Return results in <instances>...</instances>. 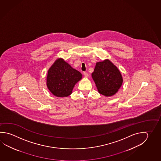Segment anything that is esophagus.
Returning <instances> with one entry per match:
<instances>
[{
    "mask_svg": "<svg viewBox=\"0 0 161 161\" xmlns=\"http://www.w3.org/2000/svg\"><path fill=\"white\" fill-rule=\"evenodd\" d=\"M83 74H84V76H85V77H86V78H88V76H89V74H88L87 73L84 72V73H83Z\"/></svg>",
    "mask_w": 161,
    "mask_h": 161,
    "instance_id": "obj_1",
    "label": "esophagus"
}]
</instances>
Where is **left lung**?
I'll return each mask as SVG.
<instances>
[{
  "label": "left lung",
  "instance_id": "obj_1",
  "mask_svg": "<svg viewBox=\"0 0 161 161\" xmlns=\"http://www.w3.org/2000/svg\"><path fill=\"white\" fill-rule=\"evenodd\" d=\"M91 75L97 91L105 97L114 95L123 84L120 70L108 59L97 62Z\"/></svg>",
  "mask_w": 161,
  "mask_h": 161
}]
</instances>
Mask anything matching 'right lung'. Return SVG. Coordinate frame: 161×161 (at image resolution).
<instances>
[{
  "mask_svg": "<svg viewBox=\"0 0 161 161\" xmlns=\"http://www.w3.org/2000/svg\"><path fill=\"white\" fill-rule=\"evenodd\" d=\"M82 78V74L62 58L56 59L50 66L47 76V86L57 97H67L72 93L76 83Z\"/></svg>",
  "mask_w": 161,
  "mask_h": 161,
  "instance_id": "obj_1",
  "label": "right lung"
}]
</instances>
